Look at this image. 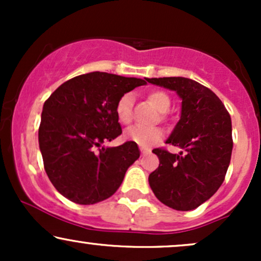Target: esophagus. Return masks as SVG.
<instances>
[{
    "instance_id": "obj_1",
    "label": "esophagus",
    "mask_w": 261,
    "mask_h": 261,
    "mask_svg": "<svg viewBox=\"0 0 261 261\" xmlns=\"http://www.w3.org/2000/svg\"><path fill=\"white\" fill-rule=\"evenodd\" d=\"M141 152H142V154L145 155V154H148L151 151H149V149H146V148H141Z\"/></svg>"
}]
</instances>
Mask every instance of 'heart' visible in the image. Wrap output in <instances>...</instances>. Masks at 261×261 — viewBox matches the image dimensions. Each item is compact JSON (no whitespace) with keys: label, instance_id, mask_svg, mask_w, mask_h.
I'll return each instance as SVG.
<instances>
[{"label":"heart","instance_id":"1","mask_svg":"<svg viewBox=\"0 0 261 261\" xmlns=\"http://www.w3.org/2000/svg\"><path fill=\"white\" fill-rule=\"evenodd\" d=\"M147 99L153 104L158 112L163 113L161 118L166 119V114L170 108V97L164 91L161 89H154V91L148 92ZM133 106L134 98L130 93H125L119 98L115 104V114L118 120L122 124H128L133 119ZM124 137L128 141H133L136 145L141 147H148L153 145L157 141L162 140L163 137V131L161 128H146L141 126H134L125 133Z\"/></svg>","mask_w":261,"mask_h":261}]
</instances>
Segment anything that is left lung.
Masks as SVG:
<instances>
[{
  "label": "left lung",
  "instance_id": "1",
  "mask_svg": "<svg viewBox=\"0 0 261 261\" xmlns=\"http://www.w3.org/2000/svg\"><path fill=\"white\" fill-rule=\"evenodd\" d=\"M180 95V120L167 143L184 149L173 154L154 148L158 168L148 176L155 197L170 208L190 211L222 185L232 155V121L220 98L207 87L184 77L146 79Z\"/></svg>",
  "mask_w": 261,
  "mask_h": 261
}]
</instances>
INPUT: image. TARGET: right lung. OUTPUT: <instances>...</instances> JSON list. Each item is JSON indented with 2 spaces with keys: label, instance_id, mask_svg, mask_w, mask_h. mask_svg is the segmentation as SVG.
<instances>
[{
  "label": "right lung",
  "instance_id": "1",
  "mask_svg": "<svg viewBox=\"0 0 261 261\" xmlns=\"http://www.w3.org/2000/svg\"><path fill=\"white\" fill-rule=\"evenodd\" d=\"M147 80L91 72L66 81L45 100L39 147L50 181L61 195L93 205L118 190L140 157L133 141L118 147L101 143L121 135L115 104Z\"/></svg>",
  "mask_w": 261,
  "mask_h": 261
}]
</instances>
